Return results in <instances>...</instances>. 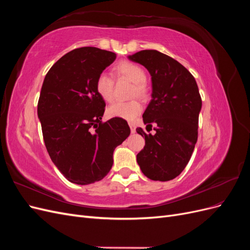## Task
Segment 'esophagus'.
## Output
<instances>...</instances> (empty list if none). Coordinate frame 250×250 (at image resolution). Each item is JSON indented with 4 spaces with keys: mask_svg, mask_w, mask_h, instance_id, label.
I'll return each instance as SVG.
<instances>
[{
    "mask_svg": "<svg viewBox=\"0 0 250 250\" xmlns=\"http://www.w3.org/2000/svg\"><path fill=\"white\" fill-rule=\"evenodd\" d=\"M129 127H130V130H131V132L133 133V132L135 131V125H134V123L129 122Z\"/></svg>",
    "mask_w": 250,
    "mask_h": 250,
    "instance_id": "obj_1",
    "label": "esophagus"
}]
</instances>
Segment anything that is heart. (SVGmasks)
<instances>
[{
    "mask_svg": "<svg viewBox=\"0 0 250 250\" xmlns=\"http://www.w3.org/2000/svg\"><path fill=\"white\" fill-rule=\"evenodd\" d=\"M116 77L125 79L132 83L130 97L137 96L140 99H146L149 94L146 84V72L139 64L131 62H122L115 66ZM96 92L105 102L113 100V79L107 74H100L96 79ZM142 106L139 101L115 102L107 108V115L111 118L133 120L140 115Z\"/></svg>",
    "mask_w": 250,
    "mask_h": 250,
    "instance_id": "heart-1",
    "label": "heart"
}]
</instances>
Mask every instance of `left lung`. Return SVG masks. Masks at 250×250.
I'll return each mask as SVG.
<instances>
[{"instance_id": "1", "label": "left lung", "mask_w": 250, "mask_h": 250, "mask_svg": "<svg viewBox=\"0 0 250 250\" xmlns=\"http://www.w3.org/2000/svg\"><path fill=\"white\" fill-rule=\"evenodd\" d=\"M149 71L152 80V99L143 115L147 134L145 147L137 155L144 175L152 180L168 181L184 171L198 138L201 97L193 75L177 60L156 50H143L128 56Z\"/></svg>"}]
</instances>
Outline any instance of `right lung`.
I'll list each match as a JSON object with an SVG mask.
<instances>
[{
	"instance_id": "1",
	"label": "right lung",
	"mask_w": 250,
	"mask_h": 250,
	"mask_svg": "<svg viewBox=\"0 0 250 250\" xmlns=\"http://www.w3.org/2000/svg\"><path fill=\"white\" fill-rule=\"evenodd\" d=\"M113 52L83 47L66 53L44 77L37 104L44 145L52 162L73 184L107 175L113 150L130 134L124 119L102 122L105 102L96 79L115 62Z\"/></svg>"
}]
</instances>
